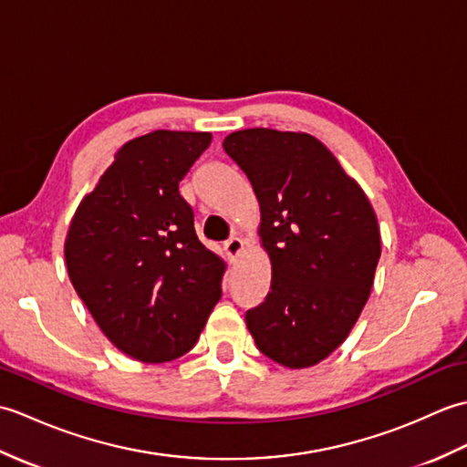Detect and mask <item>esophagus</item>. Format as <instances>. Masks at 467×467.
<instances>
[{
    "label": "esophagus",
    "mask_w": 467,
    "mask_h": 467,
    "mask_svg": "<svg viewBox=\"0 0 467 467\" xmlns=\"http://www.w3.org/2000/svg\"><path fill=\"white\" fill-rule=\"evenodd\" d=\"M243 246H244V243L239 239V236H233V239H228L224 243V253L228 254V259L234 261L236 256L243 253Z\"/></svg>",
    "instance_id": "obj_1"
}]
</instances>
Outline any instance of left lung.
<instances>
[{"label":"left lung","instance_id":"obj_1","mask_svg":"<svg viewBox=\"0 0 467 467\" xmlns=\"http://www.w3.org/2000/svg\"><path fill=\"white\" fill-rule=\"evenodd\" d=\"M261 204L273 279L244 315L269 359L303 369L339 347L369 299L381 256L377 216L337 158L303 132L249 128L224 138Z\"/></svg>","mask_w":467,"mask_h":467}]
</instances>
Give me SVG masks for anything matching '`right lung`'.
Returning a JSON list of instances; mask_svg holds the SVG:
<instances>
[{
  "mask_svg": "<svg viewBox=\"0 0 467 467\" xmlns=\"http://www.w3.org/2000/svg\"><path fill=\"white\" fill-rule=\"evenodd\" d=\"M211 140L154 130L124 144L69 224V281L108 339L138 361L191 351L223 295L224 263L198 241L178 192Z\"/></svg>",
  "mask_w": 467,
  "mask_h": 467,
  "instance_id": "add662e5",
  "label": "right lung"
}]
</instances>
